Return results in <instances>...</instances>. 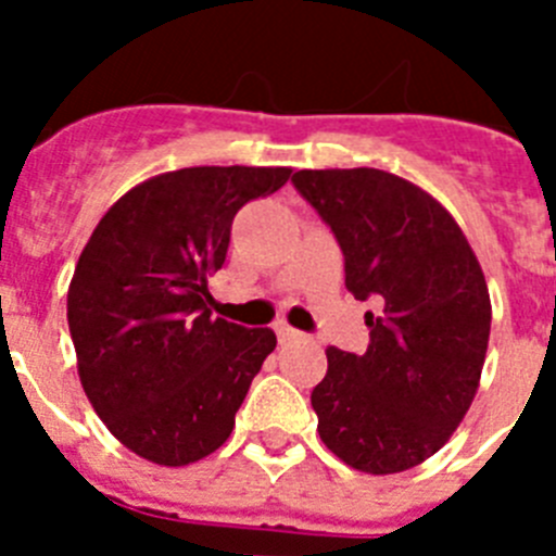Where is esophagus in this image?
<instances>
[{
  "instance_id": "esophagus-1",
  "label": "esophagus",
  "mask_w": 556,
  "mask_h": 556,
  "mask_svg": "<svg viewBox=\"0 0 556 556\" xmlns=\"http://www.w3.org/2000/svg\"><path fill=\"white\" fill-rule=\"evenodd\" d=\"M275 333H278V342H281V345H292V342H301L303 339L301 331H294V328L289 326H278L275 328Z\"/></svg>"
}]
</instances>
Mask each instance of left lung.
<instances>
[{"label": "left lung", "instance_id": "left-lung-1", "mask_svg": "<svg viewBox=\"0 0 556 556\" xmlns=\"http://www.w3.org/2000/svg\"><path fill=\"white\" fill-rule=\"evenodd\" d=\"M301 198L345 255V287L367 312L370 345L328 348L312 392L320 440L365 473H401L443 448L479 387L490 294L448 211L381 169H301Z\"/></svg>", "mask_w": 556, "mask_h": 556}]
</instances>
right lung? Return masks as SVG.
<instances>
[{
	"instance_id": "add662e5",
	"label": "right lung",
	"mask_w": 556,
	"mask_h": 556,
	"mask_svg": "<svg viewBox=\"0 0 556 556\" xmlns=\"http://www.w3.org/2000/svg\"><path fill=\"white\" fill-rule=\"evenodd\" d=\"M287 166H189L130 189L83 248L68 331L83 390L122 445L180 468L214 454L275 351L273 328L214 320L211 275L236 211L281 189Z\"/></svg>"
}]
</instances>
